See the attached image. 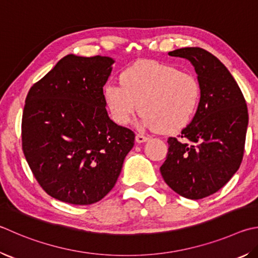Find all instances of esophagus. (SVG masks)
Listing matches in <instances>:
<instances>
[{"instance_id": "esophagus-1", "label": "esophagus", "mask_w": 258, "mask_h": 258, "mask_svg": "<svg viewBox=\"0 0 258 258\" xmlns=\"http://www.w3.org/2000/svg\"><path fill=\"white\" fill-rule=\"evenodd\" d=\"M135 141H137L138 143H144L148 141V138L144 137V135H141V134H138L137 137H135Z\"/></svg>"}]
</instances>
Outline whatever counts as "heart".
<instances>
[{
    "label": "heart",
    "mask_w": 258,
    "mask_h": 258,
    "mask_svg": "<svg viewBox=\"0 0 258 258\" xmlns=\"http://www.w3.org/2000/svg\"><path fill=\"white\" fill-rule=\"evenodd\" d=\"M104 99L118 125L128 124L140 104L145 127L174 132L193 118L201 86L189 72L156 60H139L121 72L120 83L106 84Z\"/></svg>",
    "instance_id": "b5f03b06"
}]
</instances>
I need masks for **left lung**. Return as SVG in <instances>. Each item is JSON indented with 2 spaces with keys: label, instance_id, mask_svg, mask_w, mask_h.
<instances>
[{
  "label": "left lung",
  "instance_id": "1",
  "mask_svg": "<svg viewBox=\"0 0 258 258\" xmlns=\"http://www.w3.org/2000/svg\"><path fill=\"white\" fill-rule=\"evenodd\" d=\"M169 55L193 65L201 99L179 137L168 139L169 148L160 172L177 194L200 200L222 188L239 169L248 126L247 105L231 73L208 50L185 47Z\"/></svg>",
  "mask_w": 258,
  "mask_h": 258
}]
</instances>
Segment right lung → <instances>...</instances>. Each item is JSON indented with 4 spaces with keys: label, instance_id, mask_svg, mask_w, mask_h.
I'll list each match as a JSON object with an SVG mask.
<instances>
[{
    "label": "right lung",
    "instance_id": "1",
    "mask_svg": "<svg viewBox=\"0 0 258 258\" xmlns=\"http://www.w3.org/2000/svg\"><path fill=\"white\" fill-rule=\"evenodd\" d=\"M115 60L69 54L30 88L22 114V150L43 189L89 205L115 186L134 145L132 131L109 118L104 86Z\"/></svg>",
    "mask_w": 258,
    "mask_h": 258
}]
</instances>
